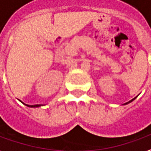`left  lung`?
<instances>
[{
    "label": "left lung",
    "instance_id": "obj_1",
    "mask_svg": "<svg viewBox=\"0 0 151 151\" xmlns=\"http://www.w3.org/2000/svg\"><path fill=\"white\" fill-rule=\"evenodd\" d=\"M135 98H136V97H134V99H132L131 101H128V102H126V103H125V104H129V103H130V102H132V101H134V100H135Z\"/></svg>",
    "mask_w": 151,
    "mask_h": 151
}]
</instances>
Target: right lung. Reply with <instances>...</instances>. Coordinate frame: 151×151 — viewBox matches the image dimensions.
<instances>
[{
  "label": "right lung",
  "instance_id": "1",
  "mask_svg": "<svg viewBox=\"0 0 151 151\" xmlns=\"http://www.w3.org/2000/svg\"><path fill=\"white\" fill-rule=\"evenodd\" d=\"M21 101V102H22L23 104H25L26 106H27V107H30V108H38V107H40V106H42V105H44V104H35V105H29V104H25V103H24V102H22V101Z\"/></svg>",
  "mask_w": 151,
  "mask_h": 151
}]
</instances>
